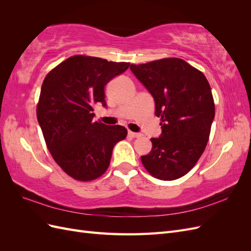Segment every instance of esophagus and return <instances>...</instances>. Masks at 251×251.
<instances>
[{"mask_svg":"<svg viewBox=\"0 0 251 251\" xmlns=\"http://www.w3.org/2000/svg\"><path fill=\"white\" fill-rule=\"evenodd\" d=\"M128 135H130L131 137H133V138H137L140 136L139 133H135V132H132V131H128Z\"/></svg>","mask_w":251,"mask_h":251,"instance_id":"obj_1","label":"esophagus"}]
</instances>
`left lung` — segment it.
Masks as SVG:
<instances>
[{
	"label": "left lung",
	"mask_w": 251,
	"mask_h": 251,
	"mask_svg": "<svg viewBox=\"0 0 251 251\" xmlns=\"http://www.w3.org/2000/svg\"><path fill=\"white\" fill-rule=\"evenodd\" d=\"M131 70L153 95L162 134L151 138V151L141 162L151 176L171 181L183 177L208 142L215 102L205 75L185 60L161 58L131 65Z\"/></svg>",
	"instance_id": "left-lung-1"
}]
</instances>
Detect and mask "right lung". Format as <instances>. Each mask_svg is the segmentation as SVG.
Masks as SVG:
<instances>
[{
	"label": "right lung",
	"instance_id": "obj_1",
	"mask_svg": "<svg viewBox=\"0 0 251 251\" xmlns=\"http://www.w3.org/2000/svg\"><path fill=\"white\" fill-rule=\"evenodd\" d=\"M130 63L73 55L45 77L36 116L54 161L78 181H92L108 170L112 151L127 131L93 121L95 104L105 107L104 86Z\"/></svg>",
	"mask_w": 251,
	"mask_h": 251
}]
</instances>
